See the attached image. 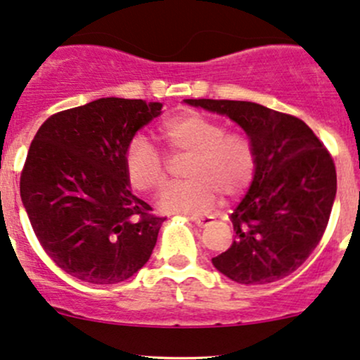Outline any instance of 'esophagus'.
<instances>
[{
  "label": "esophagus",
  "mask_w": 360,
  "mask_h": 360,
  "mask_svg": "<svg viewBox=\"0 0 360 360\" xmlns=\"http://www.w3.org/2000/svg\"><path fill=\"white\" fill-rule=\"evenodd\" d=\"M191 221L194 223L196 226H200V229H203V226H208L210 223H213V217H200V218H191Z\"/></svg>",
  "instance_id": "34e87169"
}]
</instances>
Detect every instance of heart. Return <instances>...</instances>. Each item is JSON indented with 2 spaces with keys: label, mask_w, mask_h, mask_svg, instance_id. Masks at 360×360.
Instances as JSON below:
<instances>
[{
  "label": "heart",
  "mask_w": 360,
  "mask_h": 360,
  "mask_svg": "<svg viewBox=\"0 0 360 360\" xmlns=\"http://www.w3.org/2000/svg\"><path fill=\"white\" fill-rule=\"evenodd\" d=\"M160 137L174 157H188L184 179L160 194L157 206L169 214H201L213 208L217 196H242L257 172V150L250 137L226 131L218 120L186 111L160 127ZM123 167L137 191L155 193L167 184V166L160 152L143 137L127 143Z\"/></svg>",
  "instance_id": "heart-1"
}]
</instances>
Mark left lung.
<instances>
[{"mask_svg": "<svg viewBox=\"0 0 360 360\" xmlns=\"http://www.w3.org/2000/svg\"><path fill=\"white\" fill-rule=\"evenodd\" d=\"M226 115L257 150V172L233 210L235 238L212 259L221 274L240 284L286 278L323 237L337 193L332 155L303 120L250 101L184 100Z\"/></svg>", "mask_w": 360, "mask_h": 360, "instance_id": "1", "label": "left lung"}]
</instances>
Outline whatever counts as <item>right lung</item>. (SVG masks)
<instances>
[{
    "instance_id": "1",
    "label": "right lung",
    "mask_w": 360,
    "mask_h": 360,
    "mask_svg": "<svg viewBox=\"0 0 360 360\" xmlns=\"http://www.w3.org/2000/svg\"><path fill=\"white\" fill-rule=\"evenodd\" d=\"M160 110L100 98L52 115L32 140L20 196L45 254L72 278L117 284L150 259L166 218L131 194L123 154Z\"/></svg>"
}]
</instances>
